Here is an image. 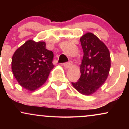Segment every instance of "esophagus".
I'll return each instance as SVG.
<instances>
[{
    "instance_id": "1",
    "label": "esophagus",
    "mask_w": 129,
    "mask_h": 129,
    "mask_svg": "<svg viewBox=\"0 0 129 129\" xmlns=\"http://www.w3.org/2000/svg\"><path fill=\"white\" fill-rule=\"evenodd\" d=\"M72 62L71 61L68 62H65V63H63V67H64L67 68V69H68V68L72 66Z\"/></svg>"
}]
</instances>
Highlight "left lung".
Listing matches in <instances>:
<instances>
[{"instance_id":"left-lung-1","label":"left lung","mask_w":129,"mask_h":129,"mask_svg":"<svg viewBox=\"0 0 129 129\" xmlns=\"http://www.w3.org/2000/svg\"><path fill=\"white\" fill-rule=\"evenodd\" d=\"M84 52L80 66L81 76L76 82H72L77 91L84 95L95 92L104 83L110 69V55L107 47L91 33L80 39Z\"/></svg>"}]
</instances>
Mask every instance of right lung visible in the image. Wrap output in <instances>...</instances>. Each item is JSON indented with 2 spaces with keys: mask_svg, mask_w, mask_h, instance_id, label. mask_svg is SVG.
I'll return each mask as SVG.
<instances>
[{
  "mask_svg": "<svg viewBox=\"0 0 129 129\" xmlns=\"http://www.w3.org/2000/svg\"><path fill=\"white\" fill-rule=\"evenodd\" d=\"M45 45L44 42L29 40L13 56L11 69L14 76L22 87L29 91L42 86L54 67V54Z\"/></svg>",
  "mask_w": 129,
  "mask_h": 129,
  "instance_id": "obj_1",
  "label": "right lung"
}]
</instances>
